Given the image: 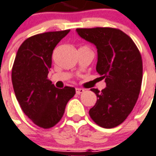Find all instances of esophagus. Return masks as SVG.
<instances>
[{"instance_id":"esophagus-1","label":"esophagus","mask_w":156,"mask_h":156,"mask_svg":"<svg viewBox=\"0 0 156 156\" xmlns=\"http://www.w3.org/2000/svg\"><path fill=\"white\" fill-rule=\"evenodd\" d=\"M83 91H84V89H79V88L76 89V94H80L83 93Z\"/></svg>"}]
</instances>
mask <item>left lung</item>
Returning <instances> with one entry per match:
<instances>
[{"label": "left lung", "mask_w": 156, "mask_h": 156, "mask_svg": "<svg viewBox=\"0 0 156 156\" xmlns=\"http://www.w3.org/2000/svg\"><path fill=\"white\" fill-rule=\"evenodd\" d=\"M82 39L95 45L96 71L106 87L96 94L89 116L100 127L112 128L122 123L139 98L143 78V62L139 49L130 37L112 28L77 29Z\"/></svg>", "instance_id": "8db88e82"}]
</instances>
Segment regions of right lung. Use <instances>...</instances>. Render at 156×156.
I'll return each instance as SVG.
<instances>
[{
  "instance_id": "right-lung-1",
  "label": "right lung",
  "mask_w": 156,
  "mask_h": 156,
  "mask_svg": "<svg viewBox=\"0 0 156 156\" xmlns=\"http://www.w3.org/2000/svg\"><path fill=\"white\" fill-rule=\"evenodd\" d=\"M70 30L39 34L23 41L12 70L14 92L23 112L37 126L50 128L62 119L75 89H57L47 78L56 44Z\"/></svg>"
}]
</instances>
